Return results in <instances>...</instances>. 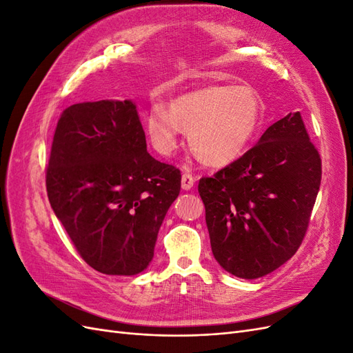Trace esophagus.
<instances>
[{"label":"esophagus","instance_id":"esophagus-1","mask_svg":"<svg viewBox=\"0 0 353 353\" xmlns=\"http://www.w3.org/2000/svg\"><path fill=\"white\" fill-rule=\"evenodd\" d=\"M194 183H196V179H194L193 175L187 172V170H185V172H183V176H181V187H183V190H185V191L191 190V188H193Z\"/></svg>","mask_w":353,"mask_h":353}]
</instances>
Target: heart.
<instances>
[{
  "mask_svg": "<svg viewBox=\"0 0 353 353\" xmlns=\"http://www.w3.org/2000/svg\"><path fill=\"white\" fill-rule=\"evenodd\" d=\"M261 114V100L252 88L209 85L178 95L169 103V112L160 104L152 105L145 114V131L159 153L170 154L183 130L201 162L225 166L248 150Z\"/></svg>",
  "mask_w": 353,
  "mask_h": 353,
  "instance_id": "1",
  "label": "heart"
}]
</instances>
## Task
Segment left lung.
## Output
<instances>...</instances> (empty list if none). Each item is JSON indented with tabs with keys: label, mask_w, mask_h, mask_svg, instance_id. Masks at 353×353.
I'll use <instances>...</instances> for the list:
<instances>
[{
	"label": "left lung",
	"mask_w": 353,
	"mask_h": 353,
	"mask_svg": "<svg viewBox=\"0 0 353 353\" xmlns=\"http://www.w3.org/2000/svg\"><path fill=\"white\" fill-rule=\"evenodd\" d=\"M319 184L321 157L301 113H288L236 162L200 179L216 262L245 280L280 268L302 244Z\"/></svg>",
	"instance_id": "left-lung-1"
}]
</instances>
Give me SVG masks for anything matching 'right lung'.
Segmentation results:
<instances>
[{
    "label": "right lung",
    "instance_id": "obj_1",
    "mask_svg": "<svg viewBox=\"0 0 353 353\" xmlns=\"http://www.w3.org/2000/svg\"><path fill=\"white\" fill-rule=\"evenodd\" d=\"M46 183L82 259L101 274L135 275L153 259L181 174L147 153L134 101L100 100L61 113Z\"/></svg>",
    "mask_w": 353,
    "mask_h": 353
}]
</instances>
